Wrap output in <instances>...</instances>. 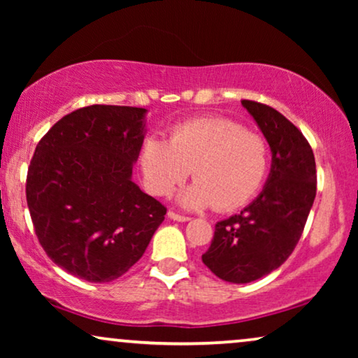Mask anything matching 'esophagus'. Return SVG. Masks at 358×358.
<instances>
[{
  "label": "esophagus",
  "instance_id": "1",
  "mask_svg": "<svg viewBox=\"0 0 358 358\" xmlns=\"http://www.w3.org/2000/svg\"><path fill=\"white\" fill-rule=\"evenodd\" d=\"M168 217H169L171 220H174V222H180V223H185V222H189V220H190L189 217H184V215H179V213L173 212V210H169Z\"/></svg>",
  "mask_w": 358,
  "mask_h": 358
}]
</instances>
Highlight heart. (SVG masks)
<instances>
[{"mask_svg":"<svg viewBox=\"0 0 358 358\" xmlns=\"http://www.w3.org/2000/svg\"><path fill=\"white\" fill-rule=\"evenodd\" d=\"M138 166L146 190L169 195L192 171L195 182L179 203L189 210L241 208L261 190L268 169V146L261 135L222 117L176 125L169 141L156 135L141 143Z\"/></svg>","mask_w":358,"mask_h":358,"instance_id":"b5f03b06","label":"heart"}]
</instances>
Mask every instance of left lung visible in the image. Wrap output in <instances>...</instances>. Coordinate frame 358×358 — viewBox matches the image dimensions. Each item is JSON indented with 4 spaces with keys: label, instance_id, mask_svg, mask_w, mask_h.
Segmentation results:
<instances>
[{
    "label": "left lung",
    "instance_id": "1",
    "mask_svg": "<svg viewBox=\"0 0 358 358\" xmlns=\"http://www.w3.org/2000/svg\"><path fill=\"white\" fill-rule=\"evenodd\" d=\"M272 153L262 192L241 213L215 224L202 261L218 278L249 283L275 271L300 239L316 197L315 155L305 136L280 112L241 101Z\"/></svg>",
    "mask_w": 358,
    "mask_h": 358
}]
</instances>
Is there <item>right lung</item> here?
Returning <instances> with one entry per match:
<instances>
[{
    "mask_svg": "<svg viewBox=\"0 0 358 358\" xmlns=\"http://www.w3.org/2000/svg\"><path fill=\"white\" fill-rule=\"evenodd\" d=\"M148 110L90 106L57 122L27 171V207L47 256L83 280L129 271L163 223L166 208L131 179Z\"/></svg>",
    "mask_w": 358,
    "mask_h": 358,
    "instance_id": "1",
    "label": "right lung"
}]
</instances>
